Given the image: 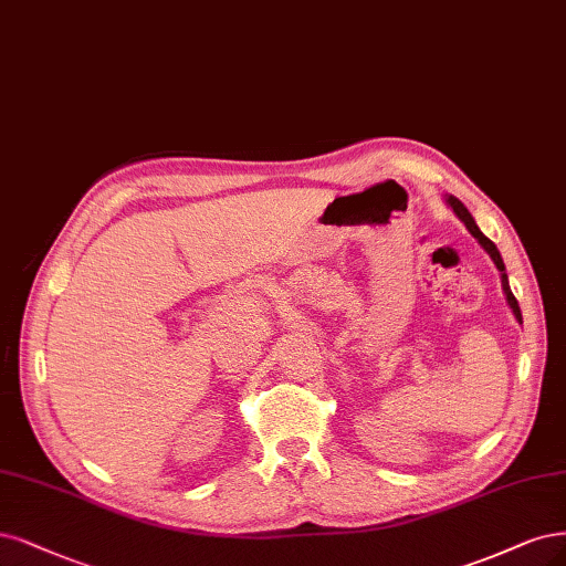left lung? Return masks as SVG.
<instances>
[{"mask_svg":"<svg viewBox=\"0 0 566 566\" xmlns=\"http://www.w3.org/2000/svg\"><path fill=\"white\" fill-rule=\"evenodd\" d=\"M444 203L450 206L452 210H454V216L465 224V229L471 231V237L484 248V252L486 255L492 258V262L496 264V269H499V276H501V287H503V295H505V302H509V306H511V311H513V316H515V321L522 325V311H520V304H517V300H515V295L511 292V285H509V274H505V264H503V258H501V252H499V248L484 237V233L480 231V227L475 224V220H473V216L469 212V208H465L457 197H452V193H447L444 197Z\"/></svg>","mask_w":566,"mask_h":566,"instance_id":"1","label":"left lung"}]
</instances>
